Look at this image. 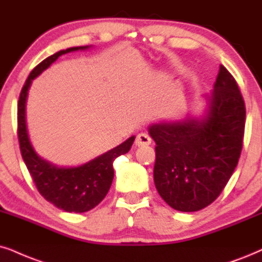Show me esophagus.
I'll return each mask as SVG.
<instances>
[{
    "label": "esophagus",
    "instance_id": "1",
    "mask_svg": "<svg viewBox=\"0 0 262 262\" xmlns=\"http://www.w3.org/2000/svg\"><path fill=\"white\" fill-rule=\"evenodd\" d=\"M152 139L147 133H140L137 137V145L138 146H144V145H150Z\"/></svg>",
    "mask_w": 262,
    "mask_h": 262
}]
</instances>
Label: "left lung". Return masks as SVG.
Returning <instances> with one entry per match:
<instances>
[{"label": "left lung", "instance_id": "obj_1", "mask_svg": "<svg viewBox=\"0 0 262 262\" xmlns=\"http://www.w3.org/2000/svg\"><path fill=\"white\" fill-rule=\"evenodd\" d=\"M207 100L203 117L148 127L156 142V188L179 211L201 210L219 197L243 146L246 105L236 79L223 65Z\"/></svg>", "mask_w": 262, "mask_h": 262}]
</instances>
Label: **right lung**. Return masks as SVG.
<instances>
[{
	"instance_id": "right-lung-1",
	"label": "right lung",
	"mask_w": 262,
	"mask_h": 262,
	"mask_svg": "<svg viewBox=\"0 0 262 262\" xmlns=\"http://www.w3.org/2000/svg\"><path fill=\"white\" fill-rule=\"evenodd\" d=\"M89 46L71 47L59 51L46 58L30 72L18 101V139L20 152L32 180L46 201L69 213H84L93 209L104 200L114 180V161L130 150L135 137L105 152L94 160L78 167H58L43 160L36 154L30 142L26 128L25 107L28 92L32 81L48 69L62 54L75 51H85Z\"/></svg>"
}]
</instances>
